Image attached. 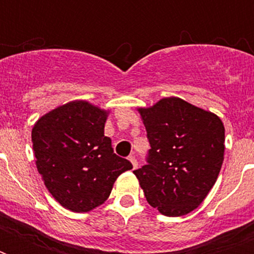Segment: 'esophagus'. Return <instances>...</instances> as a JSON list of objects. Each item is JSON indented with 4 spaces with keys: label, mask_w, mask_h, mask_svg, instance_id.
<instances>
[{
    "label": "esophagus",
    "mask_w": 254,
    "mask_h": 254,
    "mask_svg": "<svg viewBox=\"0 0 254 254\" xmlns=\"http://www.w3.org/2000/svg\"><path fill=\"white\" fill-rule=\"evenodd\" d=\"M129 161H130V163L133 165V169H137L138 167V162H137V159L134 158V155H129Z\"/></svg>",
    "instance_id": "34e87169"
}]
</instances>
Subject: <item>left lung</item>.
Returning a JSON list of instances; mask_svg holds the SVG:
<instances>
[{"label":"left lung","mask_w":254,"mask_h":254,"mask_svg":"<svg viewBox=\"0 0 254 254\" xmlns=\"http://www.w3.org/2000/svg\"><path fill=\"white\" fill-rule=\"evenodd\" d=\"M146 127L147 165L133 173L147 203L165 216H183L200 204L224 161V125L219 116L179 97L138 108Z\"/></svg>","instance_id":"1"}]
</instances>
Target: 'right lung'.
I'll list each match as a JSON object with an SVG mask.
<instances>
[{"label": "right lung", "instance_id": "right-lung-1", "mask_svg": "<svg viewBox=\"0 0 254 254\" xmlns=\"http://www.w3.org/2000/svg\"><path fill=\"white\" fill-rule=\"evenodd\" d=\"M109 111L75 100L46 113L31 131L35 163L46 189L72 212H88L107 200L116 179L131 163L113 153L104 135Z\"/></svg>", "mask_w": 254, "mask_h": 254}]
</instances>
